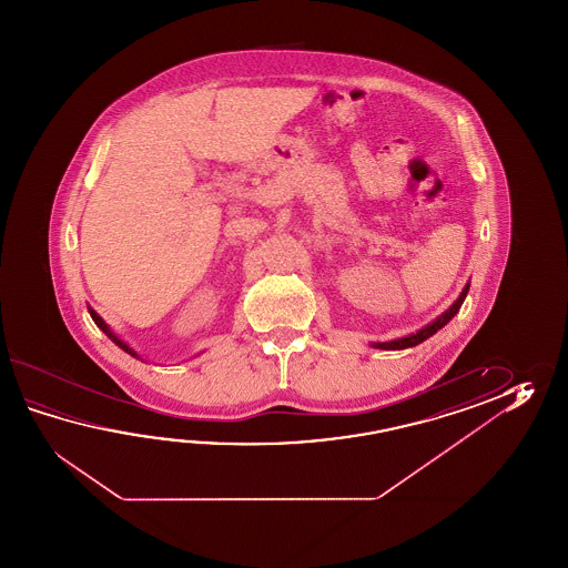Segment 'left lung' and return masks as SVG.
Segmentation results:
<instances>
[{"mask_svg":"<svg viewBox=\"0 0 568 568\" xmlns=\"http://www.w3.org/2000/svg\"><path fill=\"white\" fill-rule=\"evenodd\" d=\"M469 286H471V282H467L465 284V288L459 294V298L453 302L450 306H448L445 313L440 314V316H436L433 323H428V325L423 326L420 331H416V333H412V335H406V337L394 338V341H386V343H372V347L375 349H384V351H399V349H408V347H416L418 343H423L428 337H433L436 331H440L443 326L447 325L448 321L455 316V314L459 313L460 306H463V302L467 298V292H469Z\"/></svg>","mask_w":568,"mask_h":568,"instance_id":"8db88e82","label":"left lung"}]
</instances>
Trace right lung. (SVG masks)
<instances>
[{
  "label": "right lung",
  "instance_id": "right-lung-1",
  "mask_svg": "<svg viewBox=\"0 0 568 568\" xmlns=\"http://www.w3.org/2000/svg\"><path fill=\"white\" fill-rule=\"evenodd\" d=\"M87 308H89V314H91V318L95 321V325L99 326V328H101V331H103V333H105V335H108V337L111 338V341H113V343H115V345H118L120 349L125 351V353H130V355H132V357H135V359H142V357L138 355V351L132 349V347H130V345H128L125 341H121V338L118 337V335H115V333H113L111 328H109L108 323H105V321H103V318H101V316H99V314H97L95 311L91 308V306H87Z\"/></svg>",
  "mask_w": 568,
  "mask_h": 568
}]
</instances>
